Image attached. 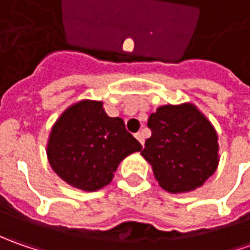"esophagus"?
<instances>
[{"label":"esophagus","mask_w":250,"mask_h":250,"mask_svg":"<svg viewBox=\"0 0 250 250\" xmlns=\"http://www.w3.org/2000/svg\"><path fill=\"white\" fill-rule=\"evenodd\" d=\"M135 136H136V139L139 140L142 145L145 143V133H143V132H138V133H136Z\"/></svg>","instance_id":"obj_1"}]
</instances>
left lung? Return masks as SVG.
<instances>
[{
	"label": "left lung",
	"mask_w": 250,
	"mask_h": 250,
	"mask_svg": "<svg viewBox=\"0 0 250 250\" xmlns=\"http://www.w3.org/2000/svg\"><path fill=\"white\" fill-rule=\"evenodd\" d=\"M151 136L140 154L169 193L202 187L218 166V138L211 122L190 103L161 105L150 114Z\"/></svg>",
	"instance_id": "left-lung-1"
}]
</instances>
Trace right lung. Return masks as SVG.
<instances>
[{"label": "right lung", "instance_id": "1", "mask_svg": "<svg viewBox=\"0 0 250 250\" xmlns=\"http://www.w3.org/2000/svg\"><path fill=\"white\" fill-rule=\"evenodd\" d=\"M140 150L142 145L125 129L124 121L105 114L103 101L82 100L54 124L47 157L68 185L94 192L110 184L122 160Z\"/></svg>", "mask_w": 250, "mask_h": 250}]
</instances>
